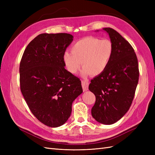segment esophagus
<instances>
[{"label": "esophagus", "instance_id": "34e87169", "mask_svg": "<svg viewBox=\"0 0 155 155\" xmlns=\"http://www.w3.org/2000/svg\"><path fill=\"white\" fill-rule=\"evenodd\" d=\"M81 85H82V87H83V91H88L89 83L88 82L87 80H83V81H81Z\"/></svg>", "mask_w": 155, "mask_h": 155}]
</instances>
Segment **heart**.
<instances>
[{
    "instance_id": "obj_1",
    "label": "heart",
    "mask_w": 155,
    "mask_h": 155,
    "mask_svg": "<svg viewBox=\"0 0 155 155\" xmlns=\"http://www.w3.org/2000/svg\"><path fill=\"white\" fill-rule=\"evenodd\" d=\"M72 53L66 51L63 60L68 71L76 74L83 68V74L97 76L109 65L113 54V46L109 40H101L94 37H87L77 41L71 48Z\"/></svg>"
}]
</instances>
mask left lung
Wrapping results in <instances>:
<instances>
[{
  "mask_svg": "<svg viewBox=\"0 0 155 155\" xmlns=\"http://www.w3.org/2000/svg\"><path fill=\"white\" fill-rule=\"evenodd\" d=\"M103 30L109 35L113 54L105 71L92 79L88 89L96 96L92 117L101 124L111 125L129 110L138 83L139 69L137 55L129 42L114 29Z\"/></svg>",
  "mask_w": 155,
  "mask_h": 155,
  "instance_id": "1",
  "label": "left lung"
}]
</instances>
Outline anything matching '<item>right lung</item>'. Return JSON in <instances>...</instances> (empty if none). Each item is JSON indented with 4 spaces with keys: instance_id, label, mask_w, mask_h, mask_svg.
Returning <instances> with one entry per match:
<instances>
[{
    "instance_id": "1",
    "label": "right lung",
    "mask_w": 155,
    "mask_h": 155,
    "mask_svg": "<svg viewBox=\"0 0 155 155\" xmlns=\"http://www.w3.org/2000/svg\"><path fill=\"white\" fill-rule=\"evenodd\" d=\"M69 34H42L27 46L20 63L21 91L32 114L57 127L68 120L72 104L83 92L80 79L64 68Z\"/></svg>"
}]
</instances>
